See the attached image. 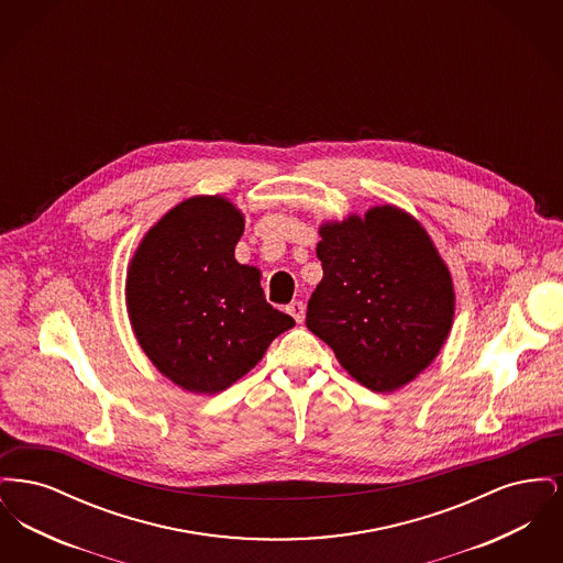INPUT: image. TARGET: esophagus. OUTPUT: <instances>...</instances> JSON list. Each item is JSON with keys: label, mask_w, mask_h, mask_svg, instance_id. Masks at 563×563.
Returning a JSON list of instances; mask_svg holds the SVG:
<instances>
[{"label": "esophagus", "mask_w": 563, "mask_h": 563, "mask_svg": "<svg viewBox=\"0 0 563 563\" xmlns=\"http://www.w3.org/2000/svg\"><path fill=\"white\" fill-rule=\"evenodd\" d=\"M287 312L294 317L295 321L301 322L303 317H306V306H303V301H291L287 306Z\"/></svg>", "instance_id": "34e87169"}]
</instances>
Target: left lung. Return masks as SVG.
Segmentation results:
<instances>
[{
	"label": "left lung",
	"mask_w": 563,
	"mask_h": 563,
	"mask_svg": "<svg viewBox=\"0 0 563 563\" xmlns=\"http://www.w3.org/2000/svg\"><path fill=\"white\" fill-rule=\"evenodd\" d=\"M322 280L306 324L342 367L375 393L411 382L439 354L454 319V287L424 228L401 209L324 223Z\"/></svg>",
	"instance_id": "1"
}]
</instances>
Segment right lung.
<instances>
[{
  "instance_id": "right-lung-1",
  "label": "right lung",
  "mask_w": 563,
  "mask_h": 563,
  "mask_svg": "<svg viewBox=\"0 0 563 563\" xmlns=\"http://www.w3.org/2000/svg\"><path fill=\"white\" fill-rule=\"evenodd\" d=\"M242 232L234 205L196 196L162 217L131 262L134 335L162 374L189 393L225 390L295 324L266 301L260 269L234 260Z\"/></svg>"
}]
</instances>
